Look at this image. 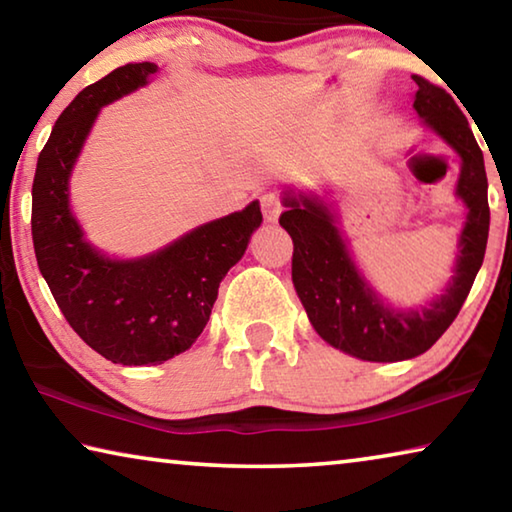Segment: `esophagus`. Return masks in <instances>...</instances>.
<instances>
[{
  "label": "esophagus",
  "instance_id": "esophagus-1",
  "mask_svg": "<svg viewBox=\"0 0 512 512\" xmlns=\"http://www.w3.org/2000/svg\"><path fill=\"white\" fill-rule=\"evenodd\" d=\"M259 203H262L264 219H266V221H277V216H280V212H282L280 196L273 194V192H268V194L262 196V201H259Z\"/></svg>",
  "mask_w": 512,
  "mask_h": 512
}]
</instances>
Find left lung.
Instances as JSON below:
<instances>
[{"instance_id":"8db88e82","label":"left lung","mask_w":512,"mask_h":512,"mask_svg":"<svg viewBox=\"0 0 512 512\" xmlns=\"http://www.w3.org/2000/svg\"><path fill=\"white\" fill-rule=\"evenodd\" d=\"M413 81L418 83L413 108L461 155L456 194L470 210L458 241L461 255L443 296L420 311L391 309L363 282L323 201L287 196V210L280 214V225L293 239V287L311 325L336 350L363 361H402L427 352L461 311L488 244V178L479 144L452 94L422 76Z\"/></svg>"}]
</instances>
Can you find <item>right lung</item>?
<instances>
[{
    "mask_svg": "<svg viewBox=\"0 0 512 512\" xmlns=\"http://www.w3.org/2000/svg\"><path fill=\"white\" fill-rule=\"evenodd\" d=\"M155 72V63H128L69 103L38 155L31 192L33 248L51 296L74 332L121 366H155L192 348L210 320L221 280L262 223L253 201L133 262L103 257L83 239L69 212V173L99 108Z\"/></svg>",
    "mask_w": 512,
    "mask_h": 512,
    "instance_id": "obj_1",
    "label": "right lung"
}]
</instances>
